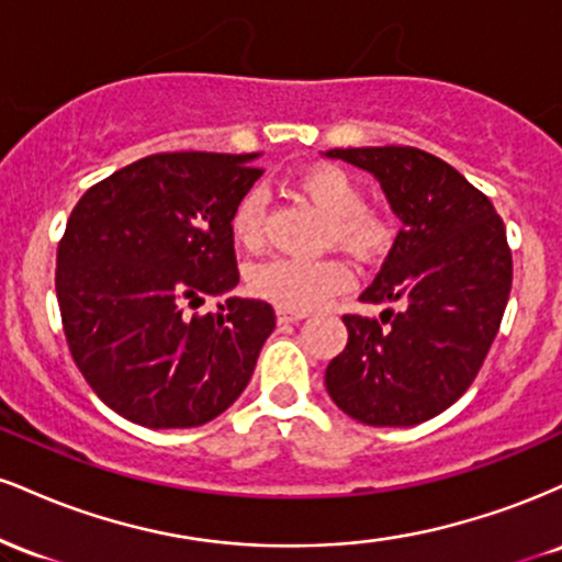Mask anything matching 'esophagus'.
I'll use <instances>...</instances> for the list:
<instances>
[{"mask_svg": "<svg viewBox=\"0 0 562 562\" xmlns=\"http://www.w3.org/2000/svg\"><path fill=\"white\" fill-rule=\"evenodd\" d=\"M306 314L303 312H288V308H277V322L280 325H290V322H301Z\"/></svg>", "mask_w": 562, "mask_h": 562, "instance_id": "obj_1", "label": "esophagus"}]
</instances>
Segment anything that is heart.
I'll use <instances>...</instances> for the list:
<instances>
[{
  "label": "heart",
  "mask_w": 562,
  "mask_h": 562,
  "mask_svg": "<svg viewBox=\"0 0 562 562\" xmlns=\"http://www.w3.org/2000/svg\"><path fill=\"white\" fill-rule=\"evenodd\" d=\"M299 190L327 216L325 240L330 245L357 261L378 259L389 248L391 227L375 211L364 209L362 187L340 166H312L299 177ZM229 232L243 250H259L267 240V200L259 190L237 200ZM346 285L348 269L335 259H269L248 272L250 293L288 312H308Z\"/></svg>",
  "instance_id": "1"
}]
</instances>
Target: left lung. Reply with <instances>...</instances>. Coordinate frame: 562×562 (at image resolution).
Wrapping results in <instances>:
<instances>
[{
	"label": "left lung",
	"instance_id": "obj_1",
	"mask_svg": "<svg viewBox=\"0 0 562 562\" xmlns=\"http://www.w3.org/2000/svg\"><path fill=\"white\" fill-rule=\"evenodd\" d=\"M370 171L402 218L364 303L380 319L346 314L348 344L327 364V393L353 420L406 428L470 389L499 333L513 256L492 200L447 160L417 147L327 150Z\"/></svg>",
	"mask_w": 562,
	"mask_h": 562
}]
</instances>
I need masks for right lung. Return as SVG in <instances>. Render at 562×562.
Listing matches in <instances>:
<instances>
[{
  "label": "right lung",
  "instance_id": "1",
  "mask_svg": "<svg viewBox=\"0 0 562 562\" xmlns=\"http://www.w3.org/2000/svg\"><path fill=\"white\" fill-rule=\"evenodd\" d=\"M256 153H158L97 182L70 211L55 290L76 367L113 412L145 428L222 415L274 330L267 301L227 299L240 282L229 214L261 177Z\"/></svg>",
  "mask_w": 562,
  "mask_h": 562
}]
</instances>
